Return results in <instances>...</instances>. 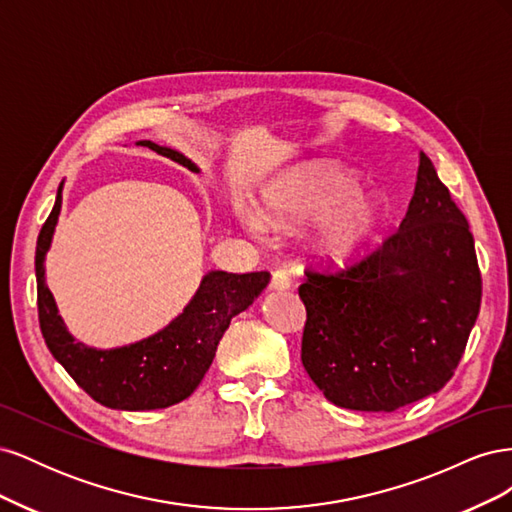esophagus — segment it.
Returning a JSON list of instances; mask_svg holds the SVG:
<instances>
[{
	"instance_id": "esophagus-1",
	"label": "esophagus",
	"mask_w": 512,
	"mask_h": 512,
	"mask_svg": "<svg viewBox=\"0 0 512 512\" xmlns=\"http://www.w3.org/2000/svg\"><path fill=\"white\" fill-rule=\"evenodd\" d=\"M290 275L286 271H275L273 277H271V284L269 288L271 290H288L290 288Z\"/></svg>"
}]
</instances>
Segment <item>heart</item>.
Instances as JSON below:
<instances>
[{"mask_svg": "<svg viewBox=\"0 0 512 512\" xmlns=\"http://www.w3.org/2000/svg\"><path fill=\"white\" fill-rule=\"evenodd\" d=\"M354 170L312 160L273 175L258 192V209H239V222L252 235L271 228L303 230L307 254L320 265H344L382 228L389 200L374 185H359Z\"/></svg>", "mask_w": 512, "mask_h": 512, "instance_id": "obj_1", "label": "heart"}]
</instances>
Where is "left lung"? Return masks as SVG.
<instances>
[{
	"instance_id": "left-lung-1",
	"label": "left lung",
	"mask_w": 512,
	"mask_h": 512,
	"mask_svg": "<svg viewBox=\"0 0 512 512\" xmlns=\"http://www.w3.org/2000/svg\"><path fill=\"white\" fill-rule=\"evenodd\" d=\"M474 237L421 153L404 222L359 265L299 286L301 361L331 404L393 412L438 393L466 350L480 309Z\"/></svg>"
}]
</instances>
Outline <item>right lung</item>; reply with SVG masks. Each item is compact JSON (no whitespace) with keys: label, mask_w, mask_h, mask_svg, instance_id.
Returning <instances> with one entry per match:
<instances>
[{"label":"right lung","mask_w":512,"mask_h":512,"mask_svg":"<svg viewBox=\"0 0 512 512\" xmlns=\"http://www.w3.org/2000/svg\"><path fill=\"white\" fill-rule=\"evenodd\" d=\"M136 145L149 147L160 156L198 170L177 149L151 141H138ZM61 192H64V181L59 183L55 207L44 222L36 245L38 318L46 348L57 363L64 365L72 380L106 408L141 412L179 404L205 378L230 320L258 299L271 275L267 271L243 275L209 271L203 275L183 312L153 335L106 350L76 342L64 318L59 316L44 271L46 252L51 250L61 213Z\"/></svg>","instance_id":"1"}]
</instances>
